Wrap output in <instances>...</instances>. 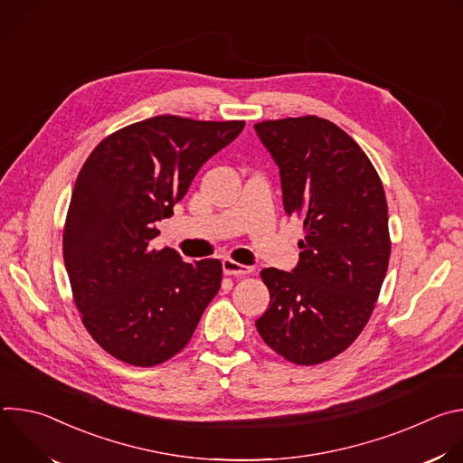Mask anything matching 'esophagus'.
Segmentation results:
<instances>
[{"instance_id": "esophagus-1", "label": "esophagus", "mask_w": 463, "mask_h": 463, "mask_svg": "<svg viewBox=\"0 0 463 463\" xmlns=\"http://www.w3.org/2000/svg\"><path fill=\"white\" fill-rule=\"evenodd\" d=\"M254 269L249 268V266H241V263L231 260V258H225L223 260V273L229 275V277H243V275H250Z\"/></svg>"}]
</instances>
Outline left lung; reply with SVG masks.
I'll use <instances>...</instances> for the list:
<instances>
[{"label": "left lung", "mask_w": 463, "mask_h": 463, "mask_svg": "<svg viewBox=\"0 0 463 463\" xmlns=\"http://www.w3.org/2000/svg\"><path fill=\"white\" fill-rule=\"evenodd\" d=\"M254 129L280 168L284 209L306 232L293 273H260L271 300L256 329L289 363L320 364L361 335L375 307L392 245L384 188L363 148L334 122L306 115Z\"/></svg>", "instance_id": "1"}]
</instances>
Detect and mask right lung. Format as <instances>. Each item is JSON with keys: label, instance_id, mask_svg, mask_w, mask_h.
I'll return each mask as SVG.
<instances>
[{"label": "right lung", "instance_id": "obj_1", "mask_svg": "<svg viewBox=\"0 0 463 463\" xmlns=\"http://www.w3.org/2000/svg\"><path fill=\"white\" fill-rule=\"evenodd\" d=\"M243 126L157 115L113 131L80 168L63 223V261L82 324L115 359L134 366L172 359L220 291V260L186 263L150 240L197 170Z\"/></svg>", "mask_w": 463, "mask_h": 463}]
</instances>
